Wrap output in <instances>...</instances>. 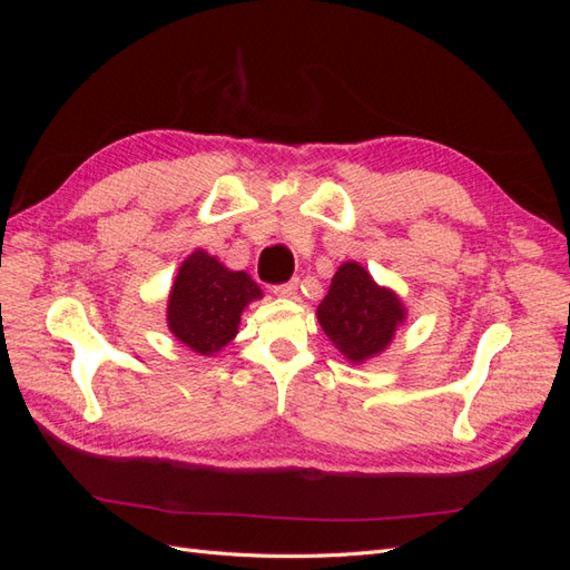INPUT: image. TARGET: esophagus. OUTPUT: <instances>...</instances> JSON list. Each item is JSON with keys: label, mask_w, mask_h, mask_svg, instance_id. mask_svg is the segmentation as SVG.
Listing matches in <instances>:
<instances>
[{"label": "esophagus", "mask_w": 570, "mask_h": 570, "mask_svg": "<svg viewBox=\"0 0 570 570\" xmlns=\"http://www.w3.org/2000/svg\"><path fill=\"white\" fill-rule=\"evenodd\" d=\"M297 287H299L297 281H289V283L275 285L273 292H275V295H278V297H295V295H297Z\"/></svg>", "instance_id": "34e87169"}]
</instances>
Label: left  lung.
<instances>
[{"mask_svg": "<svg viewBox=\"0 0 570 570\" xmlns=\"http://www.w3.org/2000/svg\"><path fill=\"white\" fill-rule=\"evenodd\" d=\"M316 316L335 347L361 364L392 342L396 325L404 321V306L394 292L377 287L364 266L347 262L333 275Z\"/></svg>", "mask_w": 570, "mask_h": 570, "instance_id": "1", "label": "left lung"}]
</instances>
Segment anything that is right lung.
<instances>
[{
  "label": "right lung",
  "instance_id": "right-lung-1",
  "mask_svg": "<svg viewBox=\"0 0 570 570\" xmlns=\"http://www.w3.org/2000/svg\"><path fill=\"white\" fill-rule=\"evenodd\" d=\"M262 297L247 273L228 271L206 252L189 254L168 297V327L197 354H214L235 337L239 314Z\"/></svg>",
  "mask_w": 570,
  "mask_h": 570
}]
</instances>
